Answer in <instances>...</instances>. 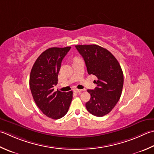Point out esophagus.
<instances>
[{"mask_svg":"<svg viewBox=\"0 0 154 154\" xmlns=\"http://www.w3.org/2000/svg\"><path fill=\"white\" fill-rule=\"evenodd\" d=\"M73 91L75 92V93H81L83 91V90L81 89H77V88H75L73 89Z\"/></svg>","mask_w":154,"mask_h":154,"instance_id":"34e87169","label":"esophagus"}]
</instances>
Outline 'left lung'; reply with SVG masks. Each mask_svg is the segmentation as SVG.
<instances>
[{
  "mask_svg": "<svg viewBox=\"0 0 154 154\" xmlns=\"http://www.w3.org/2000/svg\"><path fill=\"white\" fill-rule=\"evenodd\" d=\"M83 57L89 75L97 78L95 89H88L90 100L85 103L87 111L97 117L109 113L121 97L123 74L119 62L109 51L97 45H76Z\"/></svg>",
  "mask_w": 154,
  "mask_h": 154,
  "instance_id": "left-lung-1",
  "label": "left lung"
}]
</instances>
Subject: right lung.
Listing matches in <instances>:
<instances>
[{
  "mask_svg": "<svg viewBox=\"0 0 154 154\" xmlns=\"http://www.w3.org/2000/svg\"><path fill=\"white\" fill-rule=\"evenodd\" d=\"M71 47H52L42 53L33 65L30 74L29 85L32 97L45 116L58 119L66 115L73 99V91L67 93L53 87L58 81L62 60Z\"/></svg>",
  "mask_w": 154,
  "mask_h": 154,
  "instance_id": "add662e5",
  "label": "right lung"
}]
</instances>
